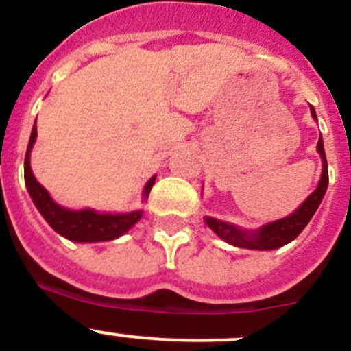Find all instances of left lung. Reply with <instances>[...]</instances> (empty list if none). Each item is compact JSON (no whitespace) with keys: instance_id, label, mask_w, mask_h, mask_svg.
Here are the masks:
<instances>
[{"instance_id":"left-lung-1","label":"left lung","mask_w":351,"mask_h":351,"mask_svg":"<svg viewBox=\"0 0 351 351\" xmlns=\"http://www.w3.org/2000/svg\"><path fill=\"white\" fill-rule=\"evenodd\" d=\"M312 117H315L314 108L311 106ZM317 151L322 158V175L319 180V185L307 199L304 200L300 207H298L295 213H291L290 216L283 217V219L273 221V223L264 224L262 228L254 231H245L240 228L233 226L230 223H224V221L216 219V217H206V223L214 233L219 238H223L228 243L234 245V247L240 248H250V250H274V248H280L283 245L293 241L298 234L302 233L305 226L308 224V221L312 219V216L317 210L319 204H321L322 197H324L326 190H328V161H326V152H324V142L322 137L317 142Z\"/></svg>"}]
</instances>
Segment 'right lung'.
Listing matches in <instances>:
<instances>
[{"mask_svg": "<svg viewBox=\"0 0 351 351\" xmlns=\"http://www.w3.org/2000/svg\"><path fill=\"white\" fill-rule=\"evenodd\" d=\"M37 127L34 125L32 134H30L29 145H27L25 162H23V175H25V186L29 190L30 199L34 200L39 213L43 214L44 219L49 223L56 233L61 237L68 238L71 241H108L121 237L127 233L135 223L142 217V210H134L127 214H99L93 209L84 210H70L58 206L47 190L40 185L32 175L30 169V151L36 142ZM156 176H152L144 186V197L149 195L152 185H154Z\"/></svg>", "mask_w": 351, "mask_h": 351, "instance_id": "obj_1", "label": "right lung"}]
</instances>
